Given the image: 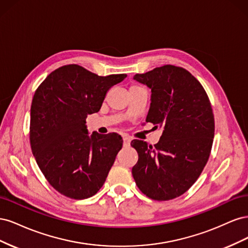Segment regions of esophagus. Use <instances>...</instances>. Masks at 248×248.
<instances>
[{
	"label": "esophagus",
	"mask_w": 248,
	"mask_h": 248,
	"mask_svg": "<svg viewBox=\"0 0 248 248\" xmlns=\"http://www.w3.org/2000/svg\"><path fill=\"white\" fill-rule=\"evenodd\" d=\"M130 141H131V140L129 138L124 137L123 138V145H124V147H128L130 145Z\"/></svg>",
	"instance_id": "obj_1"
}]
</instances>
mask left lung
Listing matches in <instances>:
<instances>
[{
	"instance_id": "left-lung-1",
	"label": "left lung",
	"mask_w": 248,
	"mask_h": 248,
	"mask_svg": "<svg viewBox=\"0 0 248 248\" xmlns=\"http://www.w3.org/2000/svg\"><path fill=\"white\" fill-rule=\"evenodd\" d=\"M133 79L151 90L146 122L162 134L154 147L131 141L139 154L132 176L147 197L175 199L190 188L208 161L214 138L211 104L199 80L181 67H157Z\"/></svg>"
}]
</instances>
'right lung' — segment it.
Instances as JSON below:
<instances>
[{
	"instance_id": "obj_1",
	"label": "right lung",
	"mask_w": 248,
	"mask_h": 248,
	"mask_svg": "<svg viewBox=\"0 0 248 248\" xmlns=\"http://www.w3.org/2000/svg\"><path fill=\"white\" fill-rule=\"evenodd\" d=\"M126 77H99L72 64L52 71L36 90L32 152L44 177L63 196L88 199L106 182L123 140L117 133L90 134L86 119L99 111L108 90Z\"/></svg>"
}]
</instances>
